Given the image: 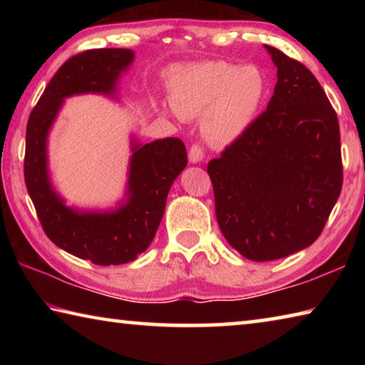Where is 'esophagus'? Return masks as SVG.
<instances>
[{"mask_svg":"<svg viewBox=\"0 0 365 365\" xmlns=\"http://www.w3.org/2000/svg\"><path fill=\"white\" fill-rule=\"evenodd\" d=\"M188 159L191 164L201 163V160L205 159V151H202V148L200 145H191L190 151H188Z\"/></svg>","mask_w":365,"mask_h":365,"instance_id":"esophagus-1","label":"esophagus"}]
</instances>
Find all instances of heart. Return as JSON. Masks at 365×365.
I'll use <instances>...</instances> for the list:
<instances>
[{
    "label": "heart",
    "mask_w": 365,
    "mask_h": 365,
    "mask_svg": "<svg viewBox=\"0 0 365 365\" xmlns=\"http://www.w3.org/2000/svg\"><path fill=\"white\" fill-rule=\"evenodd\" d=\"M267 82L256 66L202 61L180 66L170 77L172 110L185 119L200 117L209 143L227 146L248 130L261 109Z\"/></svg>",
    "instance_id": "heart-1"
}]
</instances>
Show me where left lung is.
<instances>
[{
    "mask_svg": "<svg viewBox=\"0 0 365 365\" xmlns=\"http://www.w3.org/2000/svg\"><path fill=\"white\" fill-rule=\"evenodd\" d=\"M265 49L277 67L267 109L207 164L220 232L256 262L316 242L343 185L338 117L324 88L299 61Z\"/></svg>",
    "mask_w": 365,
    "mask_h": 365,
    "instance_id": "1",
    "label": "left lung"
}]
</instances>
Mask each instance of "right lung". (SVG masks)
I'll return each instance as SVG.
<instances>
[{"instance_id":"1","label":"right lung","mask_w":365,"mask_h":365,"mask_svg":"<svg viewBox=\"0 0 365 365\" xmlns=\"http://www.w3.org/2000/svg\"><path fill=\"white\" fill-rule=\"evenodd\" d=\"M125 48L88 49L59 67L29 117L24 177L46 237L71 255L98 265L135 261L146 251L164 215L175 178L185 169L180 138L140 145L132 141L125 201L113 211H77L54 191L48 172V135L66 98L82 93L114 96L120 73L133 63Z\"/></svg>"}]
</instances>
